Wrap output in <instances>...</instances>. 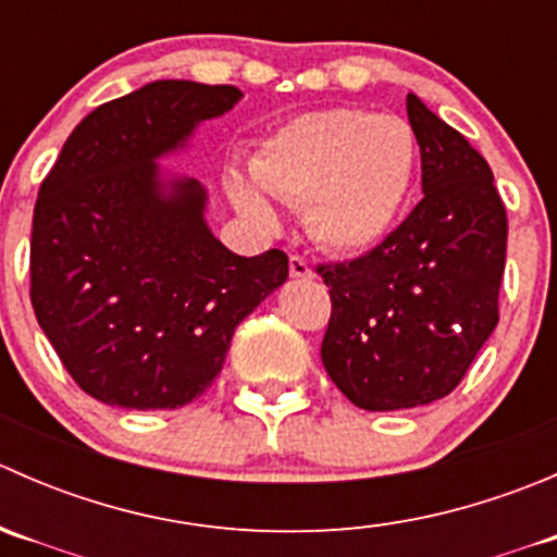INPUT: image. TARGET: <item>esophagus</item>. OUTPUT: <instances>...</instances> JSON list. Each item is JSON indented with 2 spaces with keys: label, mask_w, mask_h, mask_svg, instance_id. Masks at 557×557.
I'll use <instances>...</instances> for the list:
<instances>
[{
  "label": "esophagus",
  "mask_w": 557,
  "mask_h": 557,
  "mask_svg": "<svg viewBox=\"0 0 557 557\" xmlns=\"http://www.w3.org/2000/svg\"><path fill=\"white\" fill-rule=\"evenodd\" d=\"M288 269H290V277H296V280H312L314 277V269L310 267V261L301 256H290Z\"/></svg>",
  "instance_id": "esophagus-1"
}]
</instances>
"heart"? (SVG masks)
Masks as SVG:
<instances>
[{"instance_id":"1","label":"heart","mask_w":557,"mask_h":557,"mask_svg":"<svg viewBox=\"0 0 557 557\" xmlns=\"http://www.w3.org/2000/svg\"><path fill=\"white\" fill-rule=\"evenodd\" d=\"M412 126L396 115L352 107L305 112L285 123L252 159V177L288 205H307V228L334 252L377 247L401 218L418 177ZM232 196L256 221L272 226L267 196L234 180Z\"/></svg>"}]
</instances>
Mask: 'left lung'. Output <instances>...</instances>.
I'll return each mask as SVG.
<instances>
[{
    "label": "left lung",
    "mask_w": 557,
    "mask_h": 557,
    "mask_svg": "<svg viewBox=\"0 0 557 557\" xmlns=\"http://www.w3.org/2000/svg\"><path fill=\"white\" fill-rule=\"evenodd\" d=\"M423 199L367 256L318 267L331 294L320 358L356 407L431 404L463 380L498 323L507 210L487 161L414 94Z\"/></svg>",
    "instance_id": "left-lung-1"
}]
</instances>
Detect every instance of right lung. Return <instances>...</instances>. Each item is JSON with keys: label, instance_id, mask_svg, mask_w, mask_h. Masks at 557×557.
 Wrapping results in <instances>:
<instances>
[{"label": "right lung", "instance_id": "1", "mask_svg": "<svg viewBox=\"0 0 557 557\" xmlns=\"http://www.w3.org/2000/svg\"><path fill=\"white\" fill-rule=\"evenodd\" d=\"M234 86L153 81L88 112L39 185L32 307L88 396L177 409L221 374L234 329L288 280V256H237L205 221L207 188L161 172Z\"/></svg>", "mask_w": 557, "mask_h": 557}]
</instances>
